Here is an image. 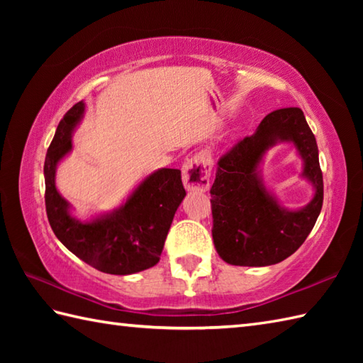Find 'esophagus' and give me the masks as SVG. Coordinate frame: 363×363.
<instances>
[{
    "instance_id": "34e87169",
    "label": "esophagus",
    "mask_w": 363,
    "mask_h": 363,
    "mask_svg": "<svg viewBox=\"0 0 363 363\" xmlns=\"http://www.w3.org/2000/svg\"><path fill=\"white\" fill-rule=\"evenodd\" d=\"M212 160L206 152H198L182 165V182L189 191H207L211 186Z\"/></svg>"
}]
</instances>
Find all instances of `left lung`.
<instances>
[{
    "instance_id": "left-lung-1",
    "label": "left lung",
    "mask_w": 363,
    "mask_h": 363,
    "mask_svg": "<svg viewBox=\"0 0 363 363\" xmlns=\"http://www.w3.org/2000/svg\"><path fill=\"white\" fill-rule=\"evenodd\" d=\"M291 141L305 160L303 175L315 189L303 210L289 211L261 181L258 165L276 143ZM212 195V237L230 265L267 267L291 256L311 234L323 206V173L315 135L299 107L277 109L218 160Z\"/></svg>"
}]
</instances>
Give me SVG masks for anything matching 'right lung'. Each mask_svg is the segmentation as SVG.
Masks as SVG:
<instances>
[{"mask_svg":"<svg viewBox=\"0 0 363 363\" xmlns=\"http://www.w3.org/2000/svg\"><path fill=\"white\" fill-rule=\"evenodd\" d=\"M86 104L76 103L54 134L45 157V206L52 233L67 250L99 272L133 274L154 267L186 196L181 169L160 168L143 179L126 203L91 221H79L56 189V167L72 151V134Z\"/></svg>","mask_w":363,"mask_h":363,"instance_id":"right-lung-1","label":"right lung"}]
</instances>
